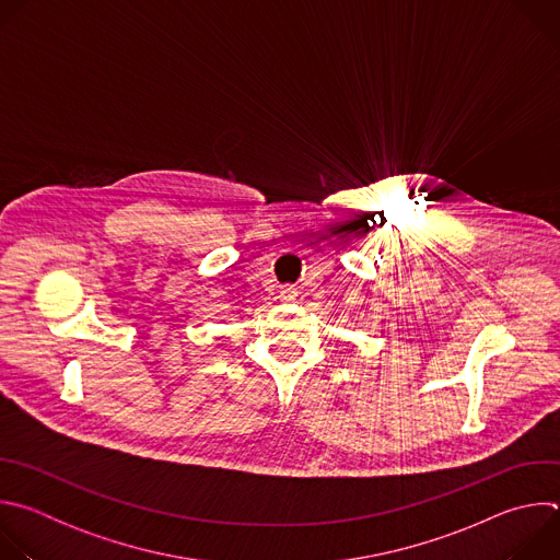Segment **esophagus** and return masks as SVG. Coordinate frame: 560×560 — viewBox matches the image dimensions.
Masks as SVG:
<instances>
[{
  "instance_id": "obj_1",
  "label": "esophagus",
  "mask_w": 560,
  "mask_h": 560,
  "mask_svg": "<svg viewBox=\"0 0 560 560\" xmlns=\"http://www.w3.org/2000/svg\"><path fill=\"white\" fill-rule=\"evenodd\" d=\"M296 288L294 285H281V290H279V299L281 301H285V303H290V301H294L296 299Z\"/></svg>"
}]
</instances>
